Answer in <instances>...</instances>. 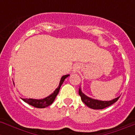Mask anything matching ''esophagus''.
Instances as JSON below:
<instances>
[{
	"mask_svg": "<svg viewBox=\"0 0 135 135\" xmlns=\"http://www.w3.org/2000/svg\"><path fill=\"white\" fill-rule=\"evenodd\" d=\"M80 67L81 65L79 63H76V64H75L74 66H73V73L78 72L79 69H80Z\"/></svg>",
	"mask_w": 135,
	"mask_h": 135,
	"instance_id": "obj_1",
	"label": "esophagus"
}]
</instances>
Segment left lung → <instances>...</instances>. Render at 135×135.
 <instances>
[{
    "mask_svg": "<svg viewBox=\"0 0 135 135\" xmlns=\"http://www.w3.org/2000/svg\"><path fill=\"white\" fill-rule=\"evenodd\" d=\"M79 94L81 97V99L83 101V103H85V105H87L88 107L93 109H103L104 108H106L110 105H113L117 100L119 99V97L118 98H115L112 100H109V101H103V100H98L96 99H93L90 97L85 95L83 92H81V90L79 88Z\"/></svg>",
    "mask_w": 135,
    "mask_h": 135,
    "instance_id": "obj_1",
    "label": "left lung"
}]
</instances>
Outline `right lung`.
Masks as SVG:
<instances>
[{"instance_id": "1", "label": "right lung", "mask_w": 135, "mask_h": 135, "mask_svg": "<svg viewBox=\"0 0 135 135\" xmlns=\"http://www.w3.org/2000/svg\"><path fill=\"white\" fill-rule=\"evenodd\" d=\"M69 75H66L62 76L60 79L58 87L56 89V90L53 93L50 94V96H48L46 98H43V99H32V98H22V99L24 102L29 104V105H32V106L35 107H37V108H45L46 107L50 106V105H51L53 103L56 96L58 95V92L60 91V88L62 84H63L64 79H66L67 77H69Z\"/></svg>"}]
</instances>
